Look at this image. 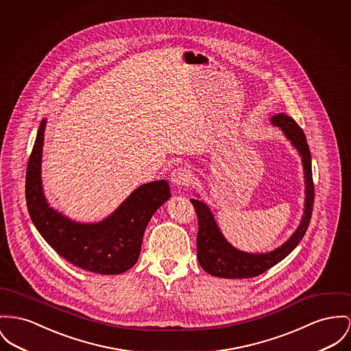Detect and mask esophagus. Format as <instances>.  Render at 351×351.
<instances>
[{"label":"esophagus","instance_id":"esophagus-1","mask_svg":"<svg viewBox=\"0 0 351 351\" xmlns=\"http://www.w3.org/2000/svg\"><path fill=\"white\" fill-rule=\"evenodd\" d=\"M170 181L171 184H174L176 186H184L190 184L191 181V171L185 167V166H181V167H177L174 169L171 173H170Z\"/></svg>","mask_w":351,"mask_h":351}]
</instances>
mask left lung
I'll use <instances>...</instances> for the list:
<instances>
[{
  "instance_id": "1",
  "label": "left lung",
  "mask_w": 351,
  "mask_h": 351,
  "mask_svg": "<svg viewBox=\"0 0 351 351\" xmlns=\"http://www.w3.org/2000/svg\"><path fill=\"white\" fill-rule=\"evenodd\" d=\"M273 125L280 128L287 140L302 157L304 170V210L301 225L278 249L270 253H245L232 246L222 235L208 205L198 199H190L198 217L197 258L201 267L211 276L221 278H252L265 273L285 257H287L301 242L308 228L314 205V182L311 171V156L304 130L289 116L280 113L271 117Z\"/></svg>"
}]
</instances>
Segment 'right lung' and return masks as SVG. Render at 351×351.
I'll list each match as a JSON object with an SVG mask.
<instances>
[{"instance_id": "right-lung-1", "label": "right lung", "mask_w": 351, "mask_h": 351, "mask_svg": "<svg viewBox=\"0 0 351 351\" xmlns=\"http://www.w3.org/2000/svg\"><path fill=\"white\" fill-rule=\"evenodd\" d=\"M47 119H43L26 169L29 215L47 243L68 262L97 274H121L140 257L142 237L156 210L170 197L161 180L136 189L113 214L97 223H80L49 206L41 181Z\"/></svg>"}]
</instances>
